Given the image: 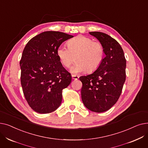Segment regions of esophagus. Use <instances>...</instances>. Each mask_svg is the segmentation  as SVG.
<instances>
[{"label": "esophagus", "instance_id": "1", "mask_svg": "<svg viewBox=\"0 0 148 148\" xmlns=\"http://www.w3.org/2000/svg\"><path fill=\"white\" fill-rule=\"evenodd\" d=\"M79 78V77L78 75H72V79L73 80H77Z\"/></svg>", "mask_w": 148, "mask_h": 148}]
</instances>
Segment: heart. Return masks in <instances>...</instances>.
Listing matches in <instances>:
<instances>
[{"label": "heart", "instance_id": "1", "mask_svg": "<svg viewBox=\"0 0 148 148\" xmlns=\"http://www.w3.org/2000/svg\"><path fill=\"white\" fill-rule=\"evenodd\" d=\"M68 47L60 45L57 50V56L62 65L68 68L76 61L71 67L73 73H79L87 71L92 73L101 64L104 58L103 45L92 38L79 35L67 42Z\"/></svg>", "mask_w": 148, "mask_h": 148}]
</instances>
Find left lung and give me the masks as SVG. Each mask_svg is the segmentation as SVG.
Segmentation results:
<instances>
[{"label":"left lung","instance_id":"1","mask_svg":"<svg viewBox=\"0 0 148 148\" xmlns=\"http://www.w3.org/2000/svg\"><path fill=\"white\" fill-rule=\"evenodd\" d=\"M103 45L106 57L95 72L81 76L82 101L92 112H106L115 104L126 79V59L118 42L103 32H91Z\"/></svg>","mask_w":148,"mask_h":148}]
</instances>
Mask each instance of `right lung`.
I'll list each match as a JSON object with an SVG mask.
<instances>
[{
    "label": "right lung",
    "mask_w": 148,
    "mask_h": 148,
    "mask_svg": "<svg viewBox=\"0 0 148 148\" xmlns=\"http://www.w3.org/2000/svg\"><path fill=\"white\" fill-rule=\"evenodd\" d=\"M64 32L47 31L32 38L23 50L20 65L21 84L29 106L37 113L56 110L62 99V90L71 82L57 56L61 44L73 38Z\"/></svg>",
    "instance_id": "obj_1"
}]
</instances>
